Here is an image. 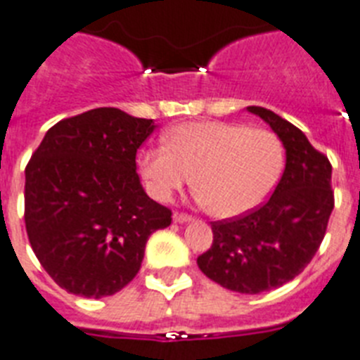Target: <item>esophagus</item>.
Masks as SVG:
<instances>
[{"label": "esophagus", "mask_w": 360, "mask_h": 360, "mask_svg": "<svg viewBox=\"0 0 360 360\" xmlns=\"http://www.w3.org/2000/svg\"><path fill=\"white\" fill-rule=\"evenodd\" d=\"M174 221L175 224H186V221H192V216L185 214V212H174Z\"/></svg>", "instance_id": "obj_1"}]
</instances>
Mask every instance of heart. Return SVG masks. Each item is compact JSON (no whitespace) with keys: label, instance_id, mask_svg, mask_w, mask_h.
Segmentation results:
<instances>
[{"label":"heart","instance_id":"obj_1","mask_svg":"<svg viewBox=\"0 0 360 360\" xmlns=\"http://www.w3.org/2000/svg\"><path fill=\"white\" fill-rule=\"evenodd\" d=\"M166 148L140 155V174L155 200L168 201L188 185L209 214L236 218L257 209L279 183L285 148L276 133L229 122L181 124Z\"/></svg>","mask_w":360,"mask_h":360}]
</instances>
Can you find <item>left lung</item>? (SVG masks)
I'll list each match as a JSON object with an SVG mask.
<instances>
[{
  "mask_svg": "<svg viewBox=\"0 0 360 360\" xmlns=\"http://www.w3.org/2000/svg\"><path fill=\"white\" fill-rule=\"evenodd\" d=\"M285 146L286 165L264 205L212 221V246L198 257L209 279L227 290L261 294L302 274L318 251L335 207L331 162L296 125L264 107H248Z\"/></svg>",
  "mask_w": 360,
  "mask_h": 360,
  "instance_id": "1",
  "label": "left lung"
}]
</instances>
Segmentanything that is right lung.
I'll use <instances>...</instances> for the list:
<instances>
[{
    "mask_svg": "<svg viewBox=\"0 0 360 360\" xmlns=\"http://www.w3.org/2000/svg\"><path fill=\"white\" fill-rule=\"evenodd\" d=\"M155 129L114 107L60 120L25 168V229L34 255L70 294L112 296L139 274L146 242L172 210L146 194L136 150Z\"/></svg>",
    "mask_w": 360,
    "mask_h": 360,
    "instance_id": "obj_1",
    "label": "right lung"
}]
</instances>
